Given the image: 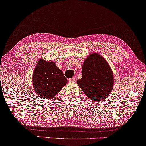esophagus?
I'll return each instance as SVG.
<instances>
[{
  "label": "esophagus",
  "instance_id": "34e87169",
  "mask_svg": "<svg viewBox=\"0 0 146 146\" xmlns=\"http://www.w3.org/2000/svg\"><path fill=\"white\" fill-rule=\"evenodd\" d=\"M75 82H76V78H70V80H69V82H70V83H74Z\"/></svg>",
  "mask_w": 146,
  "mask_h": 146
}]
</instances>
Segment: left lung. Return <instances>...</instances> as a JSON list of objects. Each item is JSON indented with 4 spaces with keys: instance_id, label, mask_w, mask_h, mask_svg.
<instances>
[{
    "instance_id": "obj_1",
    "label": "left lung",
    "mask_w": 146,
    "mask_h": 146,
    "mask_svg": "<svg viewBox=\"0 0 146 146\" xmlns=\"http://www.w3.org/2000/svg\"><path fill=\"white\" fill-rule=\"evenodd\" d=\"M82 78L77 84L87 97L93 101L107 98L113 90V72L106 60L97 53H92L84 60Z\"/></svg>"
}]
</instances>
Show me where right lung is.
I'll return each instance as SVG.
<instances>
[{
	"label": "right lung",
	"mask_w": 146,
	"mask_h": 146,
	"mask_svg": "<svg viewBox=\"0 0 146 146\" xmlns=\"http://www.w3.org/2000/svg\"><path fill=\"white\" fill-rule=\"evenodd\" d=\"M33 88L42 98H55L67 83L62 70L52 60L40 59L33 74Z\"/></svg>",
	"instance_id": "add662e5"
}]
</instances>
